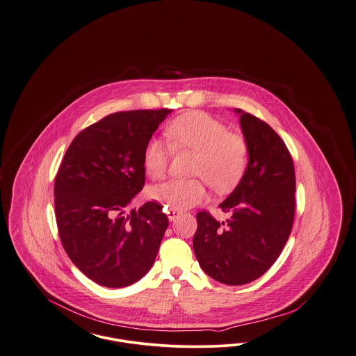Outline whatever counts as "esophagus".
<instances>
[{"instance_id":"34e87169","label":"esophagus","mask_w":356,"mask_h":356,"mask_svg":"<svg viewBox=\"0 0 356 356\" xmlns=\"http://www.w3.org/2000/svg\"><path fill=\"white\" fill-rule=\"evenodd\" d=\"M179 215H180V211H177L176 208H168L167 209V216H168V219L170 221L175 220L176 218H179Z\"/></svg>"}]
</instances>
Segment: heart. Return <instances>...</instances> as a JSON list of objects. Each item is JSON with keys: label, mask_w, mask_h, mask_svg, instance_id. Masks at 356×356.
<instances>
[{"label": "heart", "mask_w": 356, "mask_h": 356, "mask_svg": "<svg viewBox=\"0 0 356 356\" xmlns=\"http://www.w3.org/2000/svg\"><path fill=\"white\" fill-rule=\"evenodd\" d=\"M165 135L177 149L199 152L193 175L203 177L218 192L232 189L244 175L248 160V145L243 136L231 134L227 125L204 112H188L172 120ZM170 144L161 138H151L143 153V165L153 180L165 176L170 164ZM202 179H173L151 188L154 200L186 209L207 197Z\"/></svg>", "instance_id": "obj_1"}]
</instances>
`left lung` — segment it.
Masks as SVG:
<instances>
[{
	"mask_svg": "<svg viewBox=\"0 0 356 356\" xmlns=\"http://www.w3.org/2000/svg\"><path fill=\"white\" fill-rule=\"evenodd\" d=\"M248 145V165L220 204L231 215L218 221L197 212L196 259L208 276L228 286L247 284L271 268L282 254L295 216V168L284 141L263 120L235 109Z\"/></svg>",
	"mask_w": 356,
	"mask_h": 356,
	"instance_id": "1",
	"label": "left lung"
}]
</instances>
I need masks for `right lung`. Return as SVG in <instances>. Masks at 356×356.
<instances>
[{
	"mask_svg": "<svg viewBox=\"0 0 356 356\" xmlns=\"http://www.w3.org/2000/svg\"><path fill=\"white\" fill-rule=\"evenodd\" d=\"M170 112H116L89 125L73 138L56 175L63 247L86 277L104 287L134 284L159 252L170 222L163 205L127 209L145 183V145Z\"/></svg>",
	"mask_w": 356,
	"mask_h": 356,
	"instance_id": "add662e5",
	"label": "right lung"
}]
</instances>
